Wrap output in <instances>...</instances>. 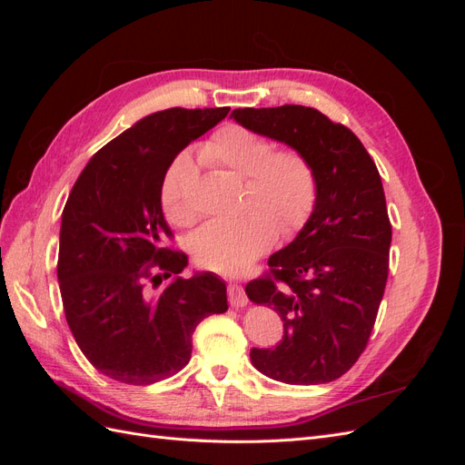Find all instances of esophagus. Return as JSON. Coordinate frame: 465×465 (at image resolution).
Here are the masks:
<instances>
[{
  "instance_id": "1",
  "label": "esophagus",
  "mask_w": 465,
  "mask_h": 465,
  "mask_svg": "<svg viewBox=\"0 0 465 465\" xmlns=\"http://www.w3.org/2000/svg\"><path fill=\"white\" fill-rule=\"evenodd\" d=\"M229 302H231L232 308L246 306L248 299H246V292H244V289L241 285H236V283L229 285Z\"/></svg>"
}]
</instances>
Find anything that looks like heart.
Masks as SVG:
<instances>
[{"instance_id": "heart-1", "label": "heart", "mask_w": 465, "mask_h": 465, "mask_svg": "<svg viewBox=\"0 0 465 465\" xmlns=\"http://www.w3.org/2000/svg\"><path fill=\"white\" fill-rule=\"evenodd\" d=\"M200 157L246 178L244 213L211 221L192 236L193 258L202 267L221 273L241 272L272 248L277 232L297 234L312 215L318 178L301 151L275 149L267 137L229 124L202 145ZM195 184L198 166L182 153L161 184L164 217L176 227H190L198 219Z\"/></svg>"}]
</instances>
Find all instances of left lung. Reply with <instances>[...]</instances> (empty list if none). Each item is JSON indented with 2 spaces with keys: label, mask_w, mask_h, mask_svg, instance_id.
<instances>
[{
  "label": "left lung",
  "mask_w": 465,
  "mask_h": 465,
  "mask_svg": "<svg viewBox=\"0 0 465 465\" xmlns=\"http://www.w3.org/2000/svg\"><path fill=\"white\" fill-rule=\"evenodd\" d=\"M231 118L301 151L318 178L302 231L246 285L248 299L273 308L285 330L273 349L250 351L252 364L285 384L331 382L367 347L384 297L391 224L382 180L361 139L316 108H236Z\"/></svg>",
  "instance_id": "left-lung-1"
}]
</instances>
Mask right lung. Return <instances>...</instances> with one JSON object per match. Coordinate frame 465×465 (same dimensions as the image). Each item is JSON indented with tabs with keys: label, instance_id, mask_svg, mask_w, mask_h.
<instances>
[{
	"label": "right lung",
	"instance_id": "1",
	"mask_svg": "<svg viewBox=\"0 0 465 465\" xmlns=\"http://www.w3.org/2000/svg\"><path fill=\"white\" fill-rule=\"evenodd\" d=\"M168 108L112 139L83 168L62 213L58 281L67 326L93 367L124 384L176 374L192 357L198 323L227 312L215 273L180 277L184 252L161 207V184L176 154L229 114ZM163 278L167 287L153 295Z\"/></svg>",
	"mask_w": 465,
	"mask_h": 465
}]
</instances>
